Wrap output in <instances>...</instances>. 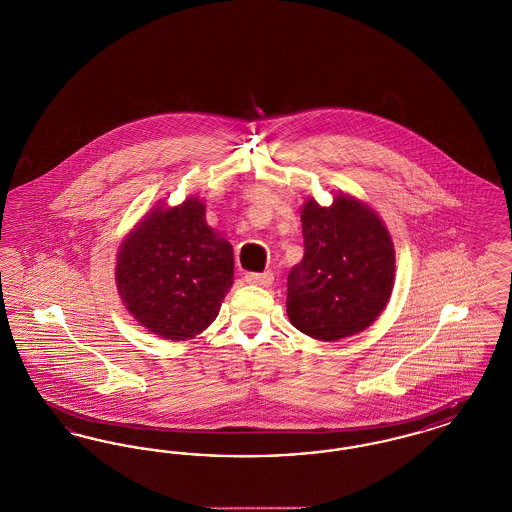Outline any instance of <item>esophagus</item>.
I'll use <instances>...</instances> for the list:
<instances>
[{
	"label": "esophagus",
	"instance_id": "esophagus-1",
	"mask_svg": "<svg viewBox=\"0 0 512 512\" xmlns=\"http://www.w3.org/2000/svg\"><path fill=\"white\" fill-rule=\"evenodd\" d=\"M245 282L251 284V286L268 288L274 282V274L272 272H247L245 274Z\"/></svg>",
	"mask_w": 512,
	"mask_h": 512
}]
</instances>
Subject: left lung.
<instances>
[{"label": "left lung", "mask_w": 512, "mask_h": 512, "mask_svg": "<svg viewBox=\"0 0 512 512\" xmlns=\"http://www.w3.org/2000/svg\"><path fill=\"white\" fill-rule=\"evenodd\" d=\"M305 253L288 276L286 311L293 326L320 341L366 330L390 301L395 249L378 213L353 195L301 207Z\"/></svg>", "instance_id": "obj_1"}]
</instances>
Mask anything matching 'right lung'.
<instances>
[{
  "label": "right lung",
  "instance_id": "add662e5",
  "mask_svg": "<svg viewBox=\"0 0 512 512\" xmlns=\"http://www.w3.org/2000/svg\"><path fill=\"white\" fill-rule=\"evenodd\" d=\"M115 282L128 313L163 340H194L234 284V249L205 220V203H157L122 240Z\"/></svg>",
  "mask_w": 512,
  "mask_h": 512
}]
</instances>
